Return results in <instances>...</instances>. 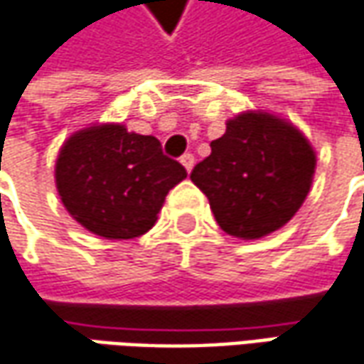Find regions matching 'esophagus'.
I'll list each match as a JSON object with an SVG mask.
<instances>
[{"instance_id": "obj_1", "label": "esophagus", "mask_w": 364, "mask_h": 364, "mask_svg": "<svg viewBox=\"0 0 364 364\" xmlns=\"http://www.w3.org/2000/svg\"><path fill=\"white\" fill-rule=\"evenodd\" d=\"M181 165L185 166V171H187V173H191V168H193V165H196V159H193V154H183Z\"/></svg>"}]
</instances>
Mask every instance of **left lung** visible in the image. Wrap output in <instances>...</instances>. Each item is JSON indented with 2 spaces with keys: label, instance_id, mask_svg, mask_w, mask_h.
I'll return each instance as SVG.
<instances>
[{
  "label": "left lung",
  "instance_id": "left-lung-1",
  "mask_svg": "<svg viewBox=\"0 0 364 364\" xmlns=\"http://www.w3.org/2000/svg\"><path fill=\"white\" fill-rule=\"evenodd\" d=\"M212 154L191 171L210 199L220 228L257 240L283 228L306 201L316 173V151L289 119L248 109L226 122Z\"/></svg>",
  "mask_w": 364,
  "mask_h": 364
}]
</instances>
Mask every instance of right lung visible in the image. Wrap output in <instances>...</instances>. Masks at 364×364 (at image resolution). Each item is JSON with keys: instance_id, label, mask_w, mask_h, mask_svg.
I'll use <instances>...</instances> for the list:
<instances>
[{"instance_id": "obj_1", "label": "right lung", "mask_w": 364, "mask_h": 364, "mask_svg": "<svg viewBox=\"0 0 364 364\" xmlns=\"http://www.w3.org/2000/svg\"><path fill=\"white\" fill-rule=\"evenodd\" d=\"M187 177L154 136L124 124H91L73 132L55 165L58 198L73 220L107 240H130L154 226L166 193Z\"/></svg>"}]
</instances>
